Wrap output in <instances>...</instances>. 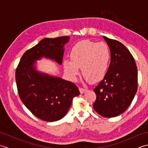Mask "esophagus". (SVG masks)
Wrapping results in <instances>:
<instances>
[{"instance_id":"esophagus-1","label":"esophagus","mask_w":148,"mask_h":148,"mask_svg":"<svg viewBox=\"0 0 148 148\" xmlns=\"http://www.w3.org/2000/svg\"><path fill=\"white\" fill-rule=\"evenodd\" d=\"M79 89L81 93H84V92H86V91H87L86 88H81V87H79Z\"/></svg>"}]
</instances>
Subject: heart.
<instances>
[{
	"label": "heart",
	"mask_w": 148,
	"mask_h": 148,
	"mask_svg": "<svg viewBox=\"0 0 148 148\" xmlns=\"http://www.w3.org/2000/svg\"><path fill=\"white\" fill-rule=\"evenodd\" d=\"M71 61L64 63L65 72L72 79H76L81 67L82 74L92 82L100 81L105 76L111 58V52L105 42L83 40L76 43L70 52Z\"/></svg>",
	"instance_id": "heart-1"
}]
</instances>
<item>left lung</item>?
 I'll return each instance as SVG.
<instances>
[{
  "label": "left lung",
  "mask_w": 148,
  "mask_h": 148,
  "mask_svg": "<svg viewBox=\"0 0 148 148\" xmlns=\"http://www.w3.org/2000/svg\"><path fill=\"white\" fill-rule=\"evenodd\" d=\"M111 49V62L103 79L93 89L95 111L106 118L126 111L137 90V68L133 56L122 43L103 36Z\"/></svg>",
  "instance_id": "1"
}]
</instances>
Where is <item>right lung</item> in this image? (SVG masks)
Instances as JSON below:
<instances>
[{
  "label": "right lung",
  "mask_w": 148,
  "mask_h": 148,
  "mask_svg": "<svg viewBox=\"0 0 148 148\" xmlns=\"http://www.w3.org/2000/svg\"><path fill=\"white\" fill-rule=\"evenodd\" d=\"M69 36L45 38L28 49L16 69L15 78L21 100L32 114L45 121H55L64 117L74 97L80 92L76 84L60 77L40 73L35 61L42 56L62 64L64 46Z\"/></svg>",
  "instance_id": "obj_1"
}]
</instances>
